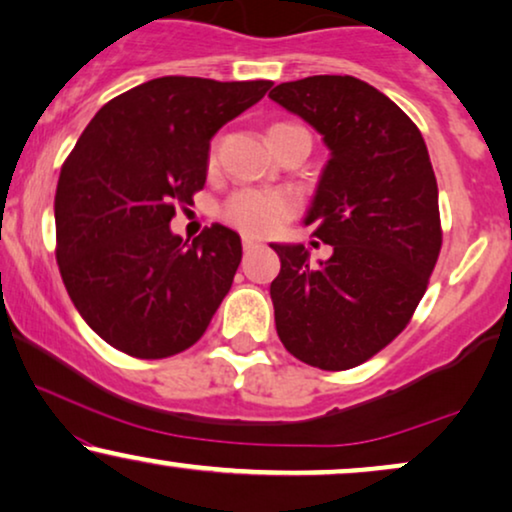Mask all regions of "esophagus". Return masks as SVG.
<instances>
[{"label": "esophagus", "instance_id": "esophagus-1", "mask_svg": "<svg viewBox=\"0 0 512 512\" xmlns=\"http://www.w3.org/2000/svg\"><path fill=\"white\" fill-rule=\"evenodd\" d=\"M260 241H257V238H252V236H243V250L245 252H250V250H255V248H260Z\"/></svg>", "mask_w": 512, "mask_h": 512}]
</instances>
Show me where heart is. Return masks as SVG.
Here are the masks:
<instances>
[{"label": "heart", "mask_w": 512, "mask_h": 512, "mask_svg": "<svg viewBox=\"0 0 512 512\" xmlns=\"http://www.w3.org/2000/svg\"><path fill=\"white\" fill-rule=\"evenodd\" d=\"M288 128H299L292 124H274L269 128V135ZM297 203L283 189H238L231 194L222 206V217L231 227L248 236H269L283 227L285 220H290L295 213Z\"/></svg>", "instance_id": "heart-1"}]
</instances>
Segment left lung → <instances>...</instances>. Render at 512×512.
Returning <instances> with one entry per match:
<instances>
[{"label":"left lung","instance_id":"8db88e82","mask_svg":"<svg viewBox=\"0 0 512 512\" xmlns=\"http://www.w3.org/2000/svg\"><path fill=\"white\" fill-rule=\"evenodd\" d=\"M269 98L302 117L330 149L304 224L332 245L311 264L302 243H271L276 332L292 356L351 370L391 344L424 297L442 231L438 182L419 128L356 77L285 81Z\"/></svg>","mask_w":512,"mask_h":512}]
</instances>
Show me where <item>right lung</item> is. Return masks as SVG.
Wrapping results in <instances>:
<instances>
[{"instance_id":"right-lung-1","label":"right lung","mask_w":512,"mask_h":512,"mask_svg":"<svg viewBox=\"0 0 512 512\" xmlns=\"http://www.w3.org/2000/svg\"><path fill=\"white\" fill-rule=\"evenodd\" d=\"M271 81L161 77L98 109L60 170L56 257L88 327L133 358L201 339L241 264V236L213 224L192 245L170 231L206 185L210 140Z\"/></svg>"}]
</instances>
